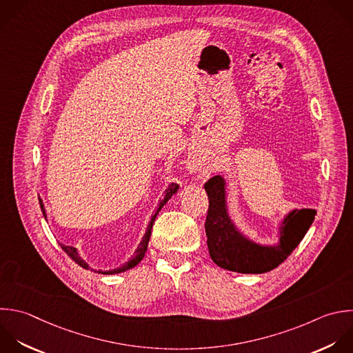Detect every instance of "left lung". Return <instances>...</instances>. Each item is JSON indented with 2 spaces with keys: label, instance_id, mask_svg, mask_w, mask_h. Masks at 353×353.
Masks as SVG:
<instances>
[{
  "label": "left lung",
  "instance_id": "8db88e82",
  "mask_svg": "<svg viewBox=\"0 0 353 353\" xmlns=\"http://www.w3.org/2000/svg\"><path fill=\"white\" fill-rule=\"evenodd\" d=\"M226 185L222 175L212 176L204 185L210 200L205 234L211 259L218 266L239 273L256 274L277 268L301 243L314 221L316 210H291L277 225V241L262 244L245 236L232 219Z\"/></svg>",
  "mask_w": 353,
  "mask_h": 353
}]
</instances>
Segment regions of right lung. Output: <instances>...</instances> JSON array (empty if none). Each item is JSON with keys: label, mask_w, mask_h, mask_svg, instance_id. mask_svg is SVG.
<instances>
[{"label": "right lung", "mask_w": 353, "mask_h": 353, "mask_svg": "<svg viewBox=\"0 0 353 353\" xmlns=\"http://www.w3.org/2000/svg\"><path fill=\"white\" fill-rule=\"evenodd\" d=\"M178 189H179V185H176V183H171L165 190H164V194H163V197L159 200V204H157V208L153 211V214H152V218H150V222H149V225H148V228H146V232H145V234H143V237H142V240H141V243L138 244V248L135 250V252H134V255L127 261V262H124L121 266H119V268H114V269H110V270H97V269H92V268H90V265L80 256V254H79V251H77V248L76 247H72V245H65V244H62L61 243V247H62V250L76 262V263H79L81 268H84V269H90V270H94V272H98V273H103V274H116V273H121V272H125V270H128V269H132L134 266H137L141 261H142V258L145 256V254H146V250H148V244H149V240H150V234H152V228H153V223H154V221H156V216L159 215V212H160V210L167 204V201L174 196V194H176L178 193ZM39 200H40V207H41V211H43V214H44V216H46V219H47V211H46V207H44V203H43V200L39 197Z\"/></svg>", "instance_id": "right-lung-1"}]
</instances>
